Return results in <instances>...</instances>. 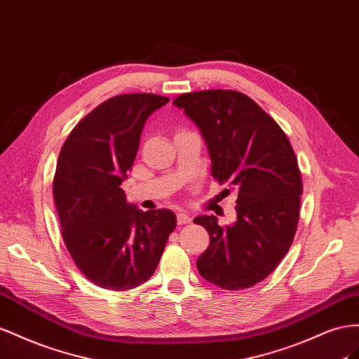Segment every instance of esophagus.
<instances>
[{
    "label": "esophagus",
    "mask_w": 359,
    "mask_h": 359,
    "mask_svg": "<svg viewBox=\"0 0 359 359\" xmlns=\"http://www.w3.org/2000/svg\"><path fill=\"white\" fill-rule=\"evenodd\" d=\"M192 221V218L189 217L188 213H185V212H179L177 213V222L180 224V225H185V224H189Z\"/></svg>",
    "instance_id": "1"
}]
</instances>
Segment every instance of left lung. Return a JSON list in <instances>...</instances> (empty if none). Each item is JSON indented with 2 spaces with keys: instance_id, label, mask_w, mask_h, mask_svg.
<instances>
[{
  "instance_id": "obj_1",
  "label": "left lung",
  "mask_w": 359,
  "mask_h": 359,
  "mask_svg": "<svg viewBox=\"0 0 359 359\" xmlns=\"http://www.w3.org/2000/svg\"><path fill=\"white\" fill-rule=\"evenodd\" d=\"M172 104L198 126L212 176L238 192L234 224L221 227L213 215L194 219L210 238L197 269L225 290L252 287L280 264L298 229L302 179L290 141L241 91L203 90L180 95Z\"/></svg>"
}]
</instances>
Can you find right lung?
I'll return each instance as SVG.
<instances>
[{"label":"right lung","instance_id":"right-lung-1","mask_svg":"<svg viewBox=\"0 0 359 359\" xmlns=\"http://www.w3.org/2000/svg\"><path fill=\"white\" fill-rule=\"evenodd\" d=\"M170 99L130 93L102 102L72 129L58 155L54 201L66 248L102 289L123 292L155 273L176 215L142 212L120 188L147 117Z\"/></svg>","mask_w":359,"mask_h":359}]
</instances>
